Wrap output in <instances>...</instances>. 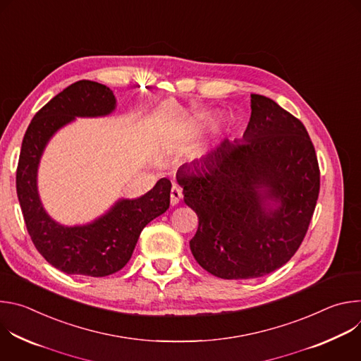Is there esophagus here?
<instances>
[{"label":"esophagus","mask_w":361,"mask_h":361,"mask_svg":"<svg viewBox=\"0 0 361 361\" xmlns=\"http://www.w3.org/2000/svg\"><path fill=\"white\" fill-rule=\"evenodd\" d=\"M181 197H183V191H181V188H180L177 184H173V187H171V192H170V202H171V205L178 204V202H180V200H181Z\"/></svg>","instance_id":"obj_1"}]
</instances>
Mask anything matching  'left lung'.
I'll list each match as a JSON object with an SVG mask.
<instances>
[{"instance_id": "left-lung-1", "label": "left lung", "mask_w": 361, "mask_h": 361, "mask_svg": "<svg viewBox=\"0 0 361 361\" xmlns=\"http://www.w3.org/2000/svg\"><path fill=\"white\" fill-rule=\"evenodd\" d=\"M198 217L197 263L224 280L257 279L284 266L310 226L320 191L314 145L302 123L251 94L243 140L227 138L177 171Z\"/></svg>"}]
</instances>
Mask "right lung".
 Wrapping results in <instances>:
<instances>
[{
  "label": "right lung",
  "instance_id": "right-lung-1",
  "mask_svg": "<svg viewBox=\"0 0 361 361\" xmlns=\"http://www.w3.org/2000/svg\"><path fill=\"white\" fill-rule=\"evenodd\" d=\"M114 109L116 97L107 85L77 81L34 116L23 140L17 195L24 221L38 252L67 274L106 277L117 273L131 259L142 228L170 207L171 183L161 178L144 195L118 200L104 216L85 226L66 227L45 213L37 190V170L48 140L75 117H102Z\"/></svg>",
  "mask_w": 361,
  "mask_h": 361
}]
</instances>
